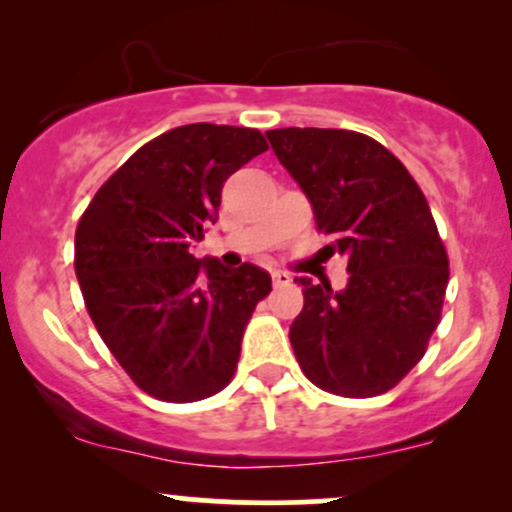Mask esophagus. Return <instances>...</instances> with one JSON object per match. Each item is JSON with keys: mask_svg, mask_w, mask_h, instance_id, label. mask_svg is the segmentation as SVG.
<instances>
[{"mask_svg": "<svg viewBox=\"0 0 512 512\" xmlns=\"http://www.w3.org/2000/svg\"><path fill=\"white\" fill-rule=\"evenodd\" d=\"M272 281H274V286H289L293 279H291L289 272H281V269H274Z\"/></svg>", "mask_w": 512, "mask_h": 512, "instance_id": "1", "label": "esophagus"}]
</instances>
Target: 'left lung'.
Here are the masks:
<instances>
[{
    "label": "left lung",
    "instance_id": "obj_1",
    "mask_svg": "<svg viewBox=\"0 0 512 512\" xmlns=\"http://www.w3.org/2000/svg\"><path fill=\"white\" fill-rule=\"evenodd\" d=\"M279 163L313 207L327 257L349 281L301 276L289 339L305 378L342 397L392 390L424 356L448 286V252L424 192L383 144L349 129H269Z\"/></svg>",
    "mask_w": 512,
    "mask_h": 512
}]
</instances>
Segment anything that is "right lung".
<instances>
[{
	"label": "right lung",
	"instance_id": "add662e5",
	"mask_svg": "<svg viewBox=\"0 0 512 512\" xmlns=\"http://www.w3.org/2000/svg\"><path fill=\"white\" fill-rule=\"evenodd\" d=\"M267 151L257 129L175 127L129 156L76 226L86 310L129 378L163 402H197L231 383L255 305L272 276L197 260L219 219L221 187Z\"/></svg>",
	"mask_w": 512,
	"mask_h": 512
}]
</instances>
